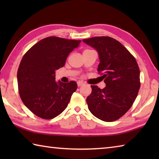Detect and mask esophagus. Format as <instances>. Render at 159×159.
I'll return each instance as SVG.
<instances>
[{"mask_svg":"<svg viewBox=\"0 0 159 159\" xmlns=\"http://www.w3.org/2000/svg\"><path fill=\"white\" fill-rule=\"evenodd\" d=\"M77 85L79 87H80V86H82L83 85H84V83L82 82V81H79L77 83Z\"/></svg>","mask_w":159,"mask_h":159,"instance_id":"1","label":"esophagus"}]
</instances>
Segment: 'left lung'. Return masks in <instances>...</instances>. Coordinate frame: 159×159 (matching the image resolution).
<instances>
[{
	"instance_id": "1",
	"label": "left lung",
	"mask_w": 159,
	"mask_h": 159,
	"mask_svg": "<svg viewBox=\"0 0 159 159\" xmlns=\"http://www.w3.org/2000/svg\"><path fill=\"white\" fill-rule=\"evenodd\" d=\"M83 41L97 50L106 87L91 85L92 93L86 99L90 111L99 119L111 122L118 119L133 105L140 88L139 69L136 60L114 39L98 36Z\"/></svg>"
}]
</instances>
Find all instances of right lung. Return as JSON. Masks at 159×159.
<instances>
[{
    "label": "right lung",
    "mask_w": 159,
    "mask_h": 159,
    "mask_svg": "<svg viewBox=\"0 0 159 159\" xmlns=\"http://www.w3.org/2000/svg\"><path fill=\"white\" fill-rule=\"evenodd\" d=\"M81 41L50 36L32 46L21 59L17 83L23 103L35 115L51 119L68 106L77 89L75 81L55 80V71L65 64L69 53Z\"/></svg>",
    "instance_id": "right-lung-1"
}]
</instances>
